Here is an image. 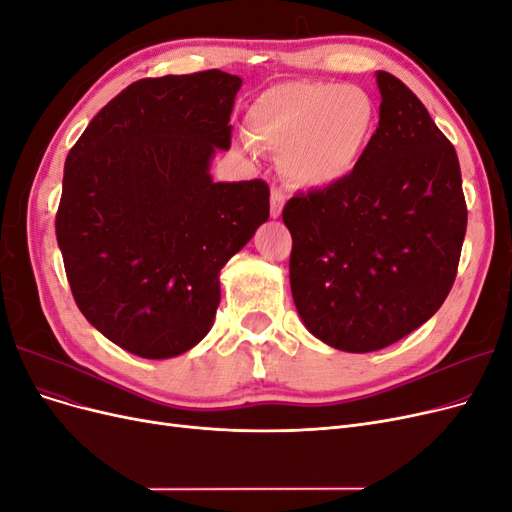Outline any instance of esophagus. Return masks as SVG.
<instances>
[{"mask_svg":"<svg viewBox=\"0 0 512 512\" xmlns=\"http://www.w3.org/2000/svg\"><path fill=\"white\" fill-rule=\"evenodd\" d=\"M284 209V192L280 188L271 190V215L273 218H280Z\"/></svg>","mask_w":512,"mask_h":512,"instance_id":"1","label":"esophagus"}]
</instances>
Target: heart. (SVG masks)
I'll return each instance as SVG.
<instances>
[{
  "mask_svg": "<svg viewBox=\"0 0 512 512\" xmlns=\"http://www.w3.org/2000/svg\"><path fill=\"white\" fill-rule=\"evenodd\" d=\"M374 102L361 87L294 81L271 87L250 111V138L284 153V175L305 188L348 177L374 132Z\"/></svg>",
  "mask_w": 512,
  "mask_h": 512,
  "instance_id": "1",
  "label": "heart"
}]
</instances>
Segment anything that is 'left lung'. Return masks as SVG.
<instances>
[{
	"mask_svg": "<svg viewBox=\"0 0 512 512\" xmlns=\"http://www.w3.org/2000/svg\"><path fill=\"white\" fill-rule=\"evenodd\" d=\"M378 87V128L359 166L282 211L297 312L346 352L391 346L438 312L468 226L453 143L397 76L380 70Z\"/></svg>",
	"mask_w": 512,
	"mask_h": 512,
	"instance_id": "8db88e82",
	"label": "left lung"
}]
</instances>
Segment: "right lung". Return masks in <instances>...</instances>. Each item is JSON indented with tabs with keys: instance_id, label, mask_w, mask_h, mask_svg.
<instances>
[{
	"instance_id": "add662e5",
	"label": "right lung",
	"mask_w": 512,
	"mask_h": 512,
	"mask_svg": "<svg viewBox=\"0 0 512 512\" xmlns=\"http://www.w3.org/2000/svg\"><path fill=\"white\" fill-rule=\"evenodd\" d=\"M239 76L141 79L89 121L70 149L55 232L72 297L94 327L143 359L203 339L220 269L269 218L262 179L213 183L228 149Z\"/></svg>"
}]
</instances>
